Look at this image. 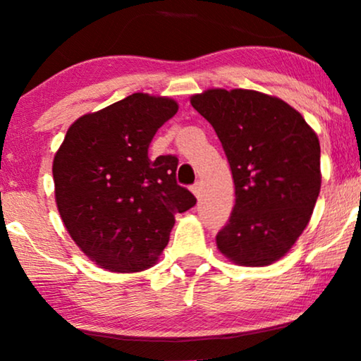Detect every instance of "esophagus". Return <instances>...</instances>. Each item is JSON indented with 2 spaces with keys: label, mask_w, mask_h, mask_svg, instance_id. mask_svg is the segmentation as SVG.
I'll return each instance as SVG.
<instances>
[{
  "label": "esophagus",
  "mask_w": 361,
  "mask_h": 361,
  "mask_svg": "<svg viewBox=\"0 0 361 361\" xmlns=\"http://www.w3.org/2000/svg\"><path fill=\"white\" fill-rule=\"evenodd\" d=\"M192 192H194V195L197 199H200L202 197V182H195L194 185H192Z\"/></svg>",
  "instance_id": "1"
}]
</instances>
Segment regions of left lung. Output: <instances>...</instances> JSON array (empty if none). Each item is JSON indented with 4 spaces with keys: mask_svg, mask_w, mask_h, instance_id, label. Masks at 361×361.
<instances>
[{
    "mask_svg": "<svg viewBox=\"0 0 361 361\" xmlns=\"http://www.w3.org/2000/svg\"><path fill=\"white\" fill-rule=\"evenodd\" d=\"M228 159L235 205L216 248L240 266H269L289 253L317 202L320 145L302 115L278 97L210 88L190 97Z\"/></svg>",
    "mask_w": 361,
    "mask_h": 361,
    "instance_id": "1",
    "label": "left lung"
}]
</instances>
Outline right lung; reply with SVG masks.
<instances>
[{
	"instance_id": "add662e5",
	"label": "right lung",
	"mask_w": 361,
	"mask_h": 361,
	"mask_svg": "<svg viewBox=\"0 0 361 361\" xmlns=\"http://www.w3.org/2000/svg\"><path fill=\"white\" fill-rule=\"evenodd\" d=\"M177 110L172 98L133 93L73 121L54 156L61 219L103 269L151 268L169 243L174 215L195 205L176 182L177 157L147 156L156 131Z\"/></svg>"
}]
</instances>
